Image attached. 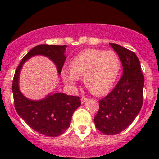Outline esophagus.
Masks as SVG:
<instances>
[{"mask_svg":"<svg viewBox=\"0 0 159 159\" xmlns=\"http://www.w3.org/2000/svg\"><path fill=\"white\" fill-rule=\"evenodd\" d=\"M87 101H88V98H84V97H82V98H81V103H84V102H87Z\"/></svg>","mask_w":159,"mask_h":159,"instance_id":"34e87169","label":"esophagus"}]
</instances>
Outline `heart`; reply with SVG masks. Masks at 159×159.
Masks as SVG:
<instances>
[{"mask_svg":"<svg viewBox=\"0 0 159 159\" xmlns=\"http://www.w3.org/2000/svg\"><path fill=\"white\" fill-rule=\"evenodd\" d=\"M119 56L114 51L89 49L74 57L69 70L64 68L61 77L68 85H76L84 77V84L93 94L101 95L109 91L121 70Z\"/></svg>","mask_w":159,"mask_h":159,"instance_id":"obj_1","label":"heart"}]
</instances>
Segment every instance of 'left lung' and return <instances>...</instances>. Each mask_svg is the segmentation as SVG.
<instances>
[{"label": "left lung", "mask_w": 159, "mask_h": 159, "mask_svg": "<svg viewBox=\"0 0 159 159\" xmlns=\"http://www.w3.org/2000/svg\"><path fill=\"white\" fill-rule=\"evenodd\" d=\"M119 56L123 75L115 88L99 101L94 118L96 128L107 135L119 134L132 123L142 108L145 78L137 55L116 44H109Z\"/></svg>", "instance_id": "obj_1"}]
</instances>
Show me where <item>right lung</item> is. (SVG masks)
I'll use <instances>...</instances> for the list:
<instances>
[{"label": "right lung", "instance_id": "add662e5", "mask_svg": "<svg viewBox=\"0 0 159 159\" xmlns=\"http://www.w3.org/2000/svg\"><path fill=\"white\" fill-rule=\"evenodd\" d=\"M67 45L41 44L33 48L21 60L14 76L12 91L16 111L19 116L37 132L49 137L63 134L70 127L74 111L81 105V98L64 93H51L41 100H30L19 89V78L22 66L30 57L43 55L54 62L61 75L66 60Z\"/></svg>", "mask_w": 159, "mask_h": 159}]
</instances>
